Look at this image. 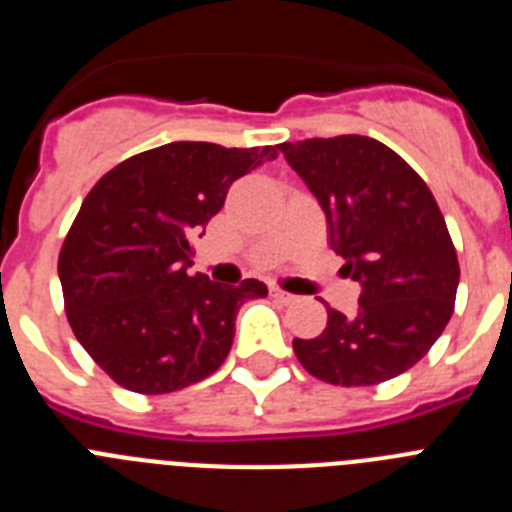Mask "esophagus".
I'll use <instances>...</instances> for the list:
<instances>
[{
    "label": "esophagus",
    "mask_w": 512,
    "mask_h": 512,
    "mask_svg": "<svg viewBox=\"0 0 512 512\" xmlns=\"http://www.w3.org/2000/svg\"><path fill=\"white\" fill-rule=\"evenodd\" d=\"M271 297H277L279 302H297V297L295 295H289V292H284V289H279V287H271Z\"/></svg>",
    "instance_id": "1"
}]
</instances>
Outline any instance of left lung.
<instances>
[{
  "label": "left lung",
  "mask_w": 512,
  "mask_h": 512,
  "mask_svg": "<svg viewBox=\"0 0 512 512\" xmlns=\"http://www.w3.org/2000/svg\"><path fill=\"white\" fill-rule=\"evenodd\" d=\"M328 217L341 274L361 284L354 318L328 307L318 338H295L312 377L341 387L387 382L418 364L451 320L459 261L428 184L366 135L282 143Z\"/></svg>",
  "instance_id": "obj_1"
}]
</instances>
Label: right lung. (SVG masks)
Listing matches in <instances>:
<instances>
[{
  "label": "right lung",
  "instance_id": "1",
  "mask_svg": "<svg viewBox=\"0 0 512 512\" xmlns=\"http://www.w3.org/2000/svg\"><path fill=\"white\" fill-rule=\"evenodd\" d=\"M274 158V146L179 140L117 164L81 202L58 279L74 336L120 387L166 395L220 369L241 305L269 289L189 277V241L235 179Z\"/></svg>",
  "mask_w": 512,
  "mask_h": 512
}]
</instances>
